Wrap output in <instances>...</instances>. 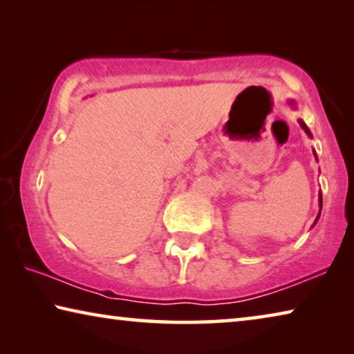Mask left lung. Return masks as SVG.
Returning a JSON list of instances; mask_svg holds the SVG:
<instances>
[{"label":"left lung","mask_w":354,"mask_h":354,"mask_svg":"<svg viewBox=\"0 0 354 354\" xmlns=\"http://www.w3.org/2000/svg\"><path fill=\"white\" fill-rule=\"evenodd\" d=\"M299 124H301V128H303L304 131H306V134H308L309 137H313V136H310V131L308 129L306 124H304V122H301V120H299ZM314 154H315V153H314ZM315 158H317V156H315ZM320 209H322V194H320ZM319 217H320V214L317 215V220H319ZM317 220H315V221H317Z\"/></svg>","instance_id":"obj_1"}]
</instances>
